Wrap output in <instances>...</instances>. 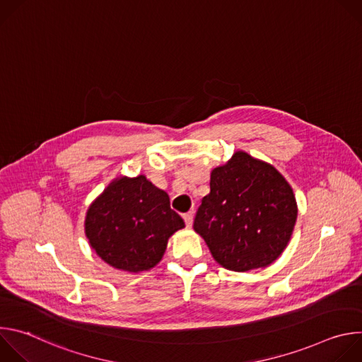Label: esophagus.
<instances>
[{
    "instance_id": "1",
    "label": "esophagus",
    "mask_w": 362,
    "mask_h": 362,
    "mask_svg": "<svg viewBox=\"0 0 362 362\" xmlns=\"http://www.w3.org/2000/svg\"><path fill=\"white\" fill-rule=\"evenodd\" d=\"M183 219H185L186 226H187V228H192V225H193V212L185 214V215H183Z\"/></svg>"
}]
</instances>
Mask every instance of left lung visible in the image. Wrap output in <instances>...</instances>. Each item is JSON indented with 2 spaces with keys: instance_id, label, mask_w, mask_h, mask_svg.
I'll use <instances>...</instances> for the list:
<instances>
[{
  "instance_id": "8db88e82",
  "label": "left lung",
  "mask_w": 362,
  "mask_h": 362,
  "mask_svg": "<svg viewBox=\"0 0 362 362\" xmlns=\"http://www.w3.org/2000/svg\"><path fill=\"white\" fill-rule=\"evenodd\" d=\"M298 216L291 185L269 163L238 150L211 173L193 229L235 272L267 268L288 246Z\"/></svg>"
}]
</instances>
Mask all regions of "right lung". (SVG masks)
I'll return each instance as SVG.
<instances>
[{"mask_svg": "<svg viewBox=\"0 0 362 362\" xmlns=\"http://www.w3.org/2000/svg\"><path fill=\"white\" fill-rule=\"evenodd\" d=\"M185 228L170 209L169 194L144 175L120 176L88 206L84 232L90 246L110 267L139 274L156 267L169 238Z\"/></svg>", "mask_w": 362, "mask_h": 362, "instance_id": "right-lung-1", "label": "right lung"}]
</instances>
